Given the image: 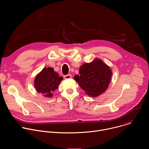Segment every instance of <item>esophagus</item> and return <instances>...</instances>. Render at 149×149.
I'll return each mask as SVG.
<instances>
[{
  "label": "esophagus",
  "mask_w": 149,
  "mask_h": 149,
  "mask_svg": "<svg viewBox=\"0 0 149 149\" xmlns=\"http://www.w3.org/2000/svg\"><path fill=\"white\" fill-rule=\"evenodd\" d=\"M64 78L65 79H70V78H71V77H72V76H71V74H67V75H64Z\"/></svg>",
  "instance_id": "1"
}]
</instances>
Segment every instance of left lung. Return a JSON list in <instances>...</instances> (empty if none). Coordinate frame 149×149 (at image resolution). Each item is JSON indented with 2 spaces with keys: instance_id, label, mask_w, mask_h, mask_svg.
<instances>
[{
  "instance_id": "left-lung-1",
  "label": "left lung",
  "mask_w": 149,
  "mask_h": 149,
  "mask_svg": "<svg viewBox=\"0 0 149 149\" xmlns=\"http://www.w3.org/2000/svg\"><path fill=\"white\" fill-rule=\"evenodd\" d=\"M79 76H74V79L91 97L98 96L107 90L112 75L111 68L100 59L84 63L79 68Z\"/></svg>"
}]
</instances>
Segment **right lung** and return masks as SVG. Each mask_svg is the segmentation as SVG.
I'll return each mask as SVG.
<instances>
[{"instance_id": "add662e5", "label": "right lung", "mask_w": 149, "mask_h": 149, "mask_svg": "<svg viewBox=\"0 0 149 149\" xmlns=\"http://www.w3.org/2000/svg\"><path fill=\"white\" fill-rule=\"evenodd\" d=\"M63 79L62 77L55 72L51 67L44 68L35 77V87L39 93L47 97H52V93L58 88V86Z\"/></svg>"}]
</instances>
